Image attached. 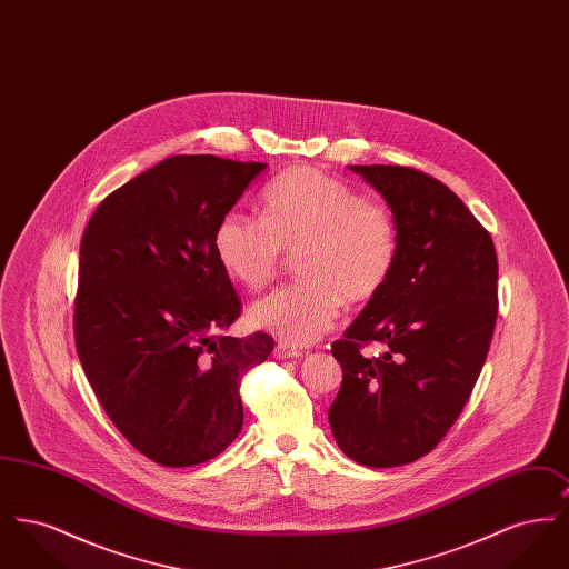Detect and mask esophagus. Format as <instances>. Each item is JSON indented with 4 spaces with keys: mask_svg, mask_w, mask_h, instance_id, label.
Listing matches in <instances>:
<instances>
[{
    "mask_svg": "<svg viewBox=\"0 0 569 569\" xmlns=\"http://www.w3.org/2000/svg\"><path fill=\"white\" fill-rule=\"evenodd\" d=\"M274 356H277L279 360H286V358H298V356H302V352L297 350V348L286 346V343H277V346H274Z\"/></svg>",
    "mask_w": 569,
    "mask_h": 569,
    "instance_id": "obj_1",
    "label": "esophagus"
}]
</instances>
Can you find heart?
I'll use <instances>...</instances> for the list:
<instances>
[{
  "label": "heart",
  "instance_id": "1",
  "mask_svg": "<svg viewBox=\"0 0 569 569\" xmlns=\"http://www.w3.org/2000/svg\"><path fill=\"white\" fill-rule=\"evenodd\" d=\"M226 274L264 288L286 253L300 281L249 307V322L288 346H311L335 326L341 305L378 297L395 271L399 228L388 204L318 168H292L264 193V217L232 211L213 237Z\"/></svg>",
  "mask_w": 569,
  "mask_h": 569
}]
</instances>
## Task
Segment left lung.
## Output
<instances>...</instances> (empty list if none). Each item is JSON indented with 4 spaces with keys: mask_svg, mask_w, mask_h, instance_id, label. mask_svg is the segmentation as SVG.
Here are the masks:
<instances>
[{
    "mask_svg": "<svg viewBox=\"0 0 569 569\" xmlns=\"http://www.w3.org/2000/svg\"><path fill=\"white\" fill-rule=\"evenodd\" d=\"M399 228L395 271L332 343L343 383L328 409L337 446L367 467L429 455L457 422L497 322V253L459 196L407 166H350ZM376 342L378 357L361 348Z\"/></svg>",
    "mask_w": 569,
    "mask_h": 569,
    "instance_id": "1",
    "label": "left lung"
}]
</instances>
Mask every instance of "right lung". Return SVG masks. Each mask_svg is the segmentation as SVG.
I'll list each match as a JSON object with an SVG mask.
<instances>
[{
	"instance_id": "1",
	"label": "right lung",
	"mask_w": 569,
	"mask_h": 569,
	"mask_svg": "<svg viewBox=\"0 0 569 569\" xmlns=\"http://www.w3.org/2000/svg\"><path fill=\"white\" fill-rule=\"evenodd\" d=\"M264 168L172 156L107 196L82 234L84 376L119 433L166 467L213 459L237 439L241 378L274 348L267 332L226 335L243 305L213 247Z\"/></svg>"
}]
</instances>
